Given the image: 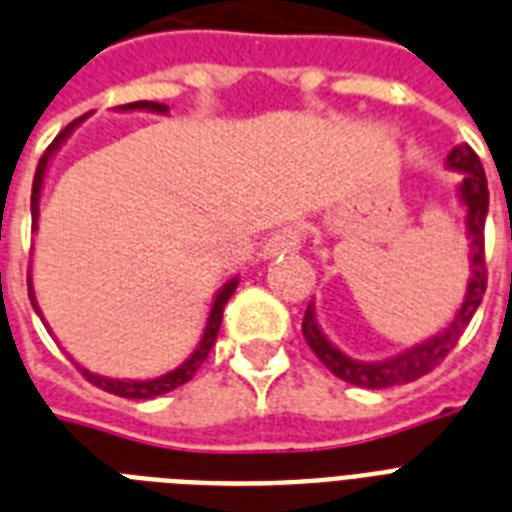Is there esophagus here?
Masks as SVG:
<instances>
[{"mask_svg":"<svg viewBox=\"0 0 512 512\" xmlns=\"http://www.w3.org/2000/svg\"><path fill=\"white\" fill-rule=\"evenodd\" d=\"M305 242V228L299 223H289V226L278 228L276 234L270 236L268 244H265V255H284V252H297Z\"/></svg>","mask_w":512,"mask_h":512,"instance_id":"34e87169","label":"esophagus"}]
</instances>
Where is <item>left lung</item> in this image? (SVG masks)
Instances as JSON below:
<instances>
[{"mask_svg":"<svg viewBox=\"0 0 512 512\" xmlns=\"http://www.w3.org/2000/svg\"><path fill=\"white\" fill-rule=\"evenodd\" d=\"M450 168L463 173L460 194L468 207V236H471V281H468V294H465L463 307L455 315V321L444 328L442 334L431 336L429 342L418 344L413 350L384 360V363H357L347 355L336 350L321 334V328L315 323L313 307L307 305L305 318H302V334H305L307 347L318 355L328 371L336 378H342L347 384L365 386V389H386V386L410 384L421 376L431 373L444 357L458 347L460 336L471 323L473 313L479 310L481 297L486 292V255H484V223L486 210H489V189H486V173L479 155L468 144L455 147L450 152Z\"/></svg>","mask_w":512,"mask_h":512,"instance_id":"obj_1","label":"left lung"}]
</instances>
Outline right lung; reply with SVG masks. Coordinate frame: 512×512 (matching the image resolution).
Returning a JSON list of instances; mask_svg holds the SVG:
<instances>
[{"mask_svg": "<svg viewBox=\"0 0 512 512\" xmlns=\"http://www.w3.org/2000/svg\"><path fill=\"white\" fill-rule=\"evenodd\" d=\"M120 110H152V112H168V105H162V102H131V105H120ZM83 120L76 118L73 123H68V126L62 128L60 134L54 136V141L47 147V152L41 155L39 165H36V176H33V189H31V220H33V228H36V220H39V191H41V181H44V170H47V162L49 157H52V152L57 147H60L62 141H65V136L73 131V126H78ZM236 284L239 281H228L223 289H220V294L215 297V305L213 310H210V318H207V328H205V336H202V342H199L197 352L186 360L181 368H176V371L165 373V376L160 378H152V381H115V378H105V376H94V373L83 371V368H78V371L83 373V378L89 381V384H94L97 389H102V392H110V394H118V397H128V400H152V397H160V394L165 392H173V389H178V386H184L186 381H191V376L199 371V365L205 363L207 355H210V350H213L215 339H218V331H220V321H223V307H226V302L231 299V294H234ZM28 297H31L33 302V289H31V276H28ZM33 310L39 313V307H36V302H33Z\"/></svg>", "mask_w": 512, "mask_h": 512, "instance_id": "obj_1", "label": "right lung"}]
</instances>
